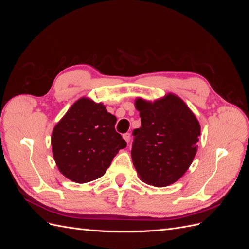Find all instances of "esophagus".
I'll use <instances>...</instances> for the list:
<instances>
[{
  "label": "esophagus",
  "mask_w": 249,
  "mask_h": 249,
  "mask_svg": "<svg viewBox=\"0 0 249 249\" xmlns=\"http://www.w3.org/2000/svg\"><path fill=\"white\" fill-rule=\"evenodd\" d=\"M123 137H124V139L129 143L130 142V139H131V134L130 133H125V134H124L123 135Z\"/></svg>",
  "instance_id": "esophagus-1"
}]
</instances>
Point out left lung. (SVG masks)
I'll list each match as a JSON object with an SVG mask.
<instances>
[{
  "mask_svg": "<svg viewBox=\"0 0 249 249\" xmlns=\"http://www.w3.org/2000/svg\"><path fill=\"white\" fill-rule=\"evenodd\" d=\"M141 126L133 131L132 160L139 178L148 185L166 187L184 176L197 152L200 125L178 96L137 99Z\"/></svg>",
  "mask_w": 249,
  "mask_h": 249,
  "instance_id": "obj_1",
  "label": "left lung"
}]
</instances>
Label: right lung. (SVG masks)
<instances>
[{
  "label": "right lung",
  "instance_id": "right-lung-1",
  "mask_svg": "<svg viewBox=\"0 0 249 249\" xmlns=\"http://www.w3.org/2000/svg\"><path fill=\"white\" fill-rule=\"evenodd\" d=\"M116 117L102 103L82 97L52 133V150L64 177L79 184L103 177L119 149L126 146L115 131Z\"/></svg>",
  "mask_w": 249,
  "mask_h": 249
}]
</instances>
